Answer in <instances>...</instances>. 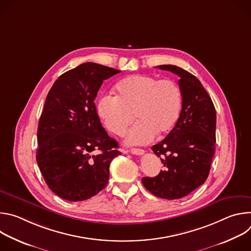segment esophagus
Here are the masks:
<instances>
[{
  "label": "esophagus",
  "instance_id": "obj_1",
  "mask_svg": "<svg viewBox=\"0 0 251 251\" xmlns=\"http://www.w3.org/2000/svg\"><path fill=\"white\" fill-rule=\"evenodd\" d=\"M130 152H131L132 154H134V155H143V154L145 153L144 150L140 149V148H132V149L130 150Z\"/></svg>",
  "mask_w": 251,
  "mask_h": 251
}]
</instances>
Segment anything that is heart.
Instances as JSON below:
<instances>
[{
  "mask_svg": "<svg viewBox=\"0 0 251 251\" xmlns=\"http://www.w3.org/2000/svg\"><path fill=\"white\" fill-rule=\"evenodd\" d=\"M116 96L102 95L96 105L98 117L106 129L122 136L129 130L127 144H146L156 136L168 134L176 125L182 109V91L173 79H158L148 75H134L115 86Z\"/></svg>",
  "mask_w": 251,
  "mask_h": 251,
  "instance_id": "b5f03b06",
  "label": "heart"
}]
</instances>
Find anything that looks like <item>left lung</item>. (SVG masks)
<instances>
[{
  "label": "left lung",
  "instance_id": "8db88e82",
  "mask_svg": "<svg viewBox=\"0 0 251 251\" xmlns=\"http://www.w3.org/2000/svg\"><path fill=\"white\" fill-rule=\"evenodd\" d=\"M157 67L180 77L182 110L172 131L152 147L165 170L154 177H143L142 183L158 198L176 200L206 180L216 147L217 114L211 98L195 75L176 65Z\"/></svg>",
  "mask_w": 251,
  "mask_h": 251
}]
</instances>
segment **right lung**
Wrapping results in <instances>:
<instances>
[{"mask_svg": "<svg viewBox=\"0 0 251 251\" xmlns=\"http://www.w3.org/2000/svg\"><path fill=\"white\" fill-rule=\"evenodd\" d=\"M120 71L86 62L61 75L50 88L38 128L37 162L49 188L70 201H85L109 180L118 143L100 123L94 99L103 80Z\"/></svg>", "mask_w": 251, "mask_h": 251, "instance_id": "add662e5", "label": "right lung"}]
</instances>
